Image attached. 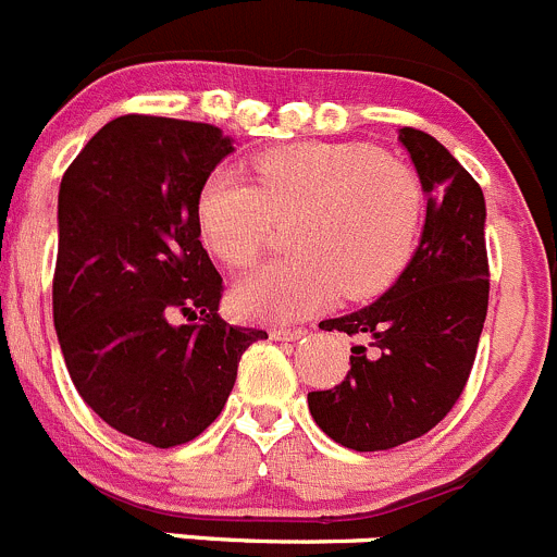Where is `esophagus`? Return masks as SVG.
Masks as SVG:
<instances>
[{"mask_svg": "<svg viewBox=\"0 0 557 557\" xmlns=\"http://www.w3.org/2000/svg\"><path fill=\"white\" fill-rule=\"evenodd\" d=\"M305 334H307L305 329H272V339H288V343L301 339Z\"/></svg>", "mask_w": 557, "mask_h": 557, "instance_id": "1", "label": "esophagus"}]
</instances>
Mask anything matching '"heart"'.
I'll use <instances>...</instances> for the list:
<instances>
[{
	"label": "heart",
	"mask_w": 557,
	"mask_h": 557,
	"mask_svg": "<svg viewBox=\"0 0 557 557\" xmlns=\"http://www.w3.org/2000/svg\"><path fill=\"white\" fill-rule=\"evenodd\" d=\"M296 256L267 261L234 288L250 321H290L337 294L364 299L386 288L413 247L422 190L413 171L361 144H294L256 160V182L218 169L196 198L201 239L228 267H247L274 218H294Z\"/></svg>",
	"instance_id": "1"
}]
</instances>
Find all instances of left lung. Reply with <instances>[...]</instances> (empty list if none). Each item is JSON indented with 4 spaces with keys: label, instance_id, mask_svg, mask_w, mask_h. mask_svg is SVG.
<instances>
[{
    "label": "left lung",
    "instance_id": "obj_1",
    "mask_svg": "<svg viewBox=\"0 0 557 557\" xmlns=\"http://www.w3.org/2000/svg\"><path fill=\"white\" fill-rule=\"evenodd\" d=\"M428 214L392 288L361 310L321 321L356 337L339 386L307 394L318 428L354 451H383L435 428L460 399L487 318L484 193L449 149L403 127Z\"/></svg>",
    "mask_w": 557,
    "mask_h": 557
}]
</instances>
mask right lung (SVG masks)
I'll use <instances>...</instances> for the list:
<instances>
[{"label": "right lung", "instance_id": "obj_1", "mask_svg": "<svg viewBox=\"0 0 557 557\" xmlns=\"http://www.w3.org/2000/svg\"><path fill=\"white\" fill-rule=\"evenodd\" d=\"M234 152L223 129L127 113L81 149L59 185L53 326L84 403L158 449L214 422L261 329L218 315L223 277L196 198Z\"/></svg>", "mask_w": 557, "mask_h": 557}]
</instances>
